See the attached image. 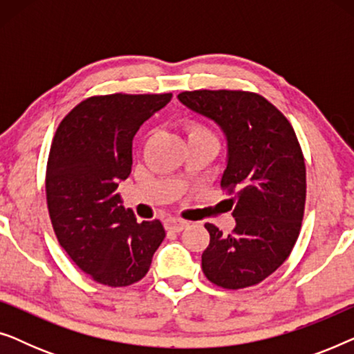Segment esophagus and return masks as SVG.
Masks as SVG:
<instances>
[{"instance_id":"34e87169","label":"esophagus","mask_w":354,"mask_h":354,"mask_svg":"<svg viewBox=\"0 0 354 354\" xmlns=\"http://www.w3.org/2000/svg\"><path fill=\"white\" fill-rule=\"evenodd\" d=\"M166 229L171 230V232H182L185 227L188 225L187 221H182V219H177V217H169L166 219Z\"/></svg>"}]
</instances>
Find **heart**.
Wrapping results in <instances>:
<instances>
[{
	"mask_svg": "<svg viewBox=\"0 0 354 354\" xmlns=\"http://www.w3.org/2000/svg\"><path fill=\"white\" fill-rule=\"evenodd\" d=\"M187 133H188V140L190 138H209L214 140V135L211 133L209 129H206L205 125L198 124V122H190L187 125Z\"/></svg>",
	"mask_w": 354,
	"mask_h": 354,
	"instance_id": "1",
	"label": "heart"
}]
</instances>
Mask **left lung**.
Masks as SVG:
<instances>
[{
	"instance_id": "1",
	"label": "left lung",
	"mask_w": 354,
	"mask_h": 354,
	"mask_svg": "<svg viewBox=\"0 0 354 354\" xmlns=\"http://www.w3.org/2000/svg\"><path fill=\"white\" fill-rule=\"evenodd\" d=\"M178 101L214 122L227 142L221 187L232 198L234 232L207 222L203 272L236 290L263 282L292 253L306 201V167L287 118L261 95L232 90L183 91ZM232 209V207H230Z\"/></svg>"
}]
</instances>
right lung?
<instances>
[{
    "label": "right lung",
    "mask_w": 354,
    "mask_h": 354,
    "mask_svg": "<svg viewBox=\"0 0 354 354\" xmlns=\"http://www.w3.org/2000/svg\"><path fill=\"white\" fill-rule=\"evenodd\" d=\"M172 98L164 95L91 96L62 119L46 167V201L57 241L98 283L127 287L147 275L166 232L137 222L118 193L132 172L140 125Z\"/></svg>",
    "instance_id": "right-lung-1"
}]
</instances>
